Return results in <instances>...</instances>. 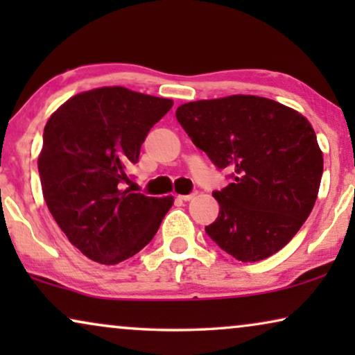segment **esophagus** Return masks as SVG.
<instances>
[{
	"label": "esophagus",
	"instance_id": "1",
	"mask_svg": "<svg viewBox=\"0 0 355 355\" xmlns=\"http://www.w3.org/2000/svg\"><path fill=\"white\" fill-rule=\"evenodd\" d=\"M196 197V192H192V193H189V196H178V198L179 200H184V202H189V200H192V198Z\"/></svg>",
	"mask_w": 355,
	"mask_h": 355
}]
</instances>
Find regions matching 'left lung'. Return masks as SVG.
Segmentation results:
<instances>
[{
	"mask_svg": "<svg viewBox=\"0 0 355 355\" xmlns=\"http://www.w3.org/2000/svg\"><path fill=\"white\" fill-rule=\"evenodd\" d=\"M176 118L232 182L207 234L236 260L268 259L297 234L317 200L323 153L299 111L255 95L184 103Z\"/></svg>",
	"mask_w": 355,
	"mask_h": 355,
	"instance_id": "obj_1",
	"label": "left lung"
}]
</instances>
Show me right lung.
<instances>
[{"label":"right lung","mask_w":355,"mask_h":355,"mask_svg":"<svg viewBox=\"0 0 355 355\" xmlns=\"http://www.w3.org/2000/svg\"><path fill=\"white\" fill-rule=\"evenodd\" d=\"M173 100L100 87L64 101L46 121L38 155L43 198L87 259L118 265L142 250L173 207V196L123 189L148 130Z\"/></svg>","instance_id":"obj_1"}]
</instances>
